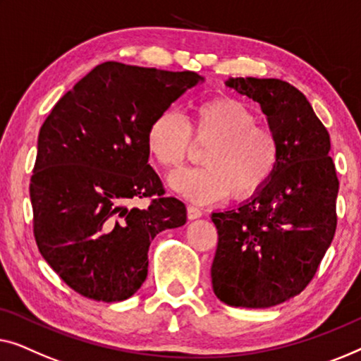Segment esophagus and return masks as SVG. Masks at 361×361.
I'll use <instances>...</instances> for the list:
<instances>
[{
    "mask_svg": "<svg viewBox=\"0 0 361 361\" xmlns=\"http://www.w3.org/2000/svg\"><path fill=\"white\" fill-rule=\"evenodd\" d=\"M201 216H202V211L200 209V207H196V206H188V219L195 221V219H200Z\"/></svg>",
    "mask_w": 361,
    "mask_h": 361,
    "instance_id": "esophagus-1",
    "label": "esophagus"
}]
</instances>
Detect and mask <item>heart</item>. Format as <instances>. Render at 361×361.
<instances>
[{
	"label": "heart",
	"mask_w": 361,
	"mask_h": 361,
	"mask_svg": "<svg viewBox=\"0 0 361 361\" xmlns=\"http://www.w3.org/2000/svg\"><path fill=\"white\" fill-rule=\"evenodd\" d=\"M255 123V113L245 103L217 96L192 106L190 124L170 109L155 116L147 129V150L171 169L186 159L191 130L196 139H209L201 154L204 165L176 170L169 178L170 186L195 202L219 201L231 191L243 200L271 180L281 155L276 132Z\"/></svg>",
	"instance_id": "obj_1"
}]
</instances>
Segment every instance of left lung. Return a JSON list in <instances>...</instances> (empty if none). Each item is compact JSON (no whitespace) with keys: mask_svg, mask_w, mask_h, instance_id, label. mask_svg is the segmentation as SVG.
Masks as SVG:
<instances>
[{"mask_svg":"<svg viewBox=\"0 0 361 361\" xmlns=\"http://www.w3.org/2000/svg\"><path fill=\"white\" fill-rule=\"evenodd\" d=\"M227 88L260 104L280 137L271 180L233 209L212 212L214 294L233 307L263 309L307 286L337 227L338 180L331 137L298 88L278 78H229Z\"/></svg>","mask_w":361,"mask_h":361,"instance_id":"left-lung-1","label":"left lung"}]
</instances>
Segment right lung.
Listing matches in <instances>:
<instances>
[{
    "mask_svg": "<svg viewBox=\"0 0 361 361\" xmlns=\"http://www.w3.org/2000/svg\"><path fill=\"white\" fill-rule=\"evenodd\" d=\"M195 72L104 62L50 111L30 178L34 235L50 268L94 301L130 298L145 281L157 233L181 227L186 207L165 196L149 165L147 129L186 90ZM155 195L149 208H129Z\"/></svg>",
    "mask_w": 361,
    "mask_h": 361,
    "instance_id": "1",
    "label": "right lung"
}]
</instances>
